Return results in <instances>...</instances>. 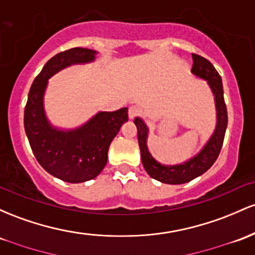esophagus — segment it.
<instances>
[{
	"mask_svg": "<svg viewBox=\"0 0 255 255\" xmlns=\"http://www.w3.org/2000/svg\"><path fill=\"white\" fill-rule=\"evenodd\" d=\"M138 114H139V109L136 108V106H130L129 110H128V117H129L130 120H133Z\"/></svg>",
	"mask_w": 255,
	"mask_h": 255,
	"instance_id": "esophagus-1",
	"label": "esophagus"
}]
</instances>
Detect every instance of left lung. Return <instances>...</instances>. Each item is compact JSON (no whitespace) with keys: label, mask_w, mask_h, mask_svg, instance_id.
<instances>
[{"label":"left lung","mask_w":255,"mask_h":255,"mask_svg":"<svg viewBox=\"0 0 255 255\" xmlns=\"http://www.w3.org/2000/svg\"><path fill=\"white\" fill-rule=\"evenodd\" d=\"M192 60H194V64H192L191 74L195 77L206 81L214 97L215 117H217L213 133L206 144L201 147V150L181 163H161L151 155L147 147L149 127L141 117L136 116L134 119V123L138 129V141L142 166L151 178L161 183L170 184V185L189 183L192 179L202 175L213 166L222 150L224 136H225L226 127H228V111H226V105L224 102L222 77L212 65V63H209L205 58L192 54Z\"/></svg>","instance_id":"8db88e82"}]
</instances>
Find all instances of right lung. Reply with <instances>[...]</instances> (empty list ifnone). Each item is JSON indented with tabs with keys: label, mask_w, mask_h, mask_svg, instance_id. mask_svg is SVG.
<instances>
[{
	"label": "right lung",
	"mask_w": 255,
	"mask_h": 255,
	"mask_svg": "<svg viewBox=\"0 0 255 255\" xmlns=\"http://www.w3.org/2000/svg\"><path fill=\"white\" fill-rule=\"evenodd\" d=\"M98 52L72 48L49 59L33 80L24 111V128L38 163L53 177L78 184L94 179L104 169L108 151L120 128L128 121V109L114 113L99 111L75 128L57 127L44 109L48 80L72 65L93 63Z\"/></svg>",
	"instance_id": "right-lung-1"
}]
</instances>
